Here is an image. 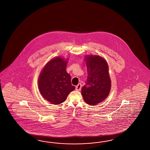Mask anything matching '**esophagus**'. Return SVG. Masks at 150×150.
<instances>
[{"instance_id": "obj_1", "label": "esophagus", "mask_w": 150, "mask_h": 150, "mask_svg": "<svg viewBox=\"0 0 150 150\" xmlns=\"http://www.w3.org/2000/svg\"><path fill=\"white\" fill-rule=\"evenodd\" d=\"M81 88V83H79L76 87V91H80Z\"/></svg>"}]
</instances>
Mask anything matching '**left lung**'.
Instances as JSON below:
<instances>
[{
	"instance_id": "8db88e82",
	"label": "left lung",
	"mask_w": 150,
	"mask_h": 150,
	"mask_svg": "<svg viewBox=\"0 0 150 150\" xmlns=\"http://www.w3.org/2000/svg\"><path fill=\"white\" fill-rule=\"evenodd\" d=\"M85 60L87 80L81 89V94L87 104L96 105L104 101L110 92L111 80L108 65L105 59L100 56L88 55Z\"/></svg>"
}]
</instances>
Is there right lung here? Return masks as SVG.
<instances>
[{
    "label": "right lung",
    "instance_id": "right-lung-1",
    "mask_svg": "<svg viewBox=\"0 0 150 150\" xmlns=\"http://www.w3.org/2000/svg\"><path fill=\"white\" fill-rule=\"evenodd\" d=\"M67 60L58 56L48 62L39 76L38 86L44 99L54 105L64 102L75 89L66 68Z\"/></svg>",
    "mask_w": 150,
    "mask_h": 150
}]
</instances>
